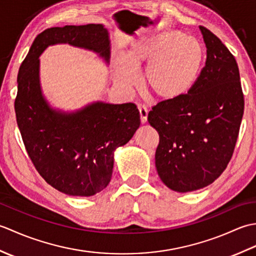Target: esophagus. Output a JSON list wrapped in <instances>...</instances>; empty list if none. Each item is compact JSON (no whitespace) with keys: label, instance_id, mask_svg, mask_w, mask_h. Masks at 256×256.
Returning a JSON list of instances; mask_svg holds the SVG:
<instances>
[{"label":"esophagus","instance_id":"34e87169","mask_svg":"<svg viewBox=\"0 0 256 256\" xmlns=\"http://www.w3.org/2000/svg\"><path fill=\"white\" fill-rule=\"evenodd\" d=\"M138 111H140V122L144 124V123H146V121H148V108H146L144 104H138Z\"/></svg>","mask_w":256,"mask_h":256}]
</instances>
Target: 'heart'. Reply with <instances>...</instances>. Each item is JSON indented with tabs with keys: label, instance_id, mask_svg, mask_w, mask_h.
<instances>
[{
	"label": "heart",
	"instance_id": "obj_1",
	"mask_svg": "<svg viewBox=\"0 0 256 256\" xmlns=\"http://www.w3.org/2000/svg\"><path fill=\"white\" fill-rule=\"evenodd\" d=\"M206 52L197 38L180 30L144 37L134 42L123 58L113 62V80L122 90L136 86V72L145 70L142 84L156 100L172 102L192 91L202 72Z\"/></svg>",
	"mask_w": 256,
	"mask_h": 256
}]
</instances>
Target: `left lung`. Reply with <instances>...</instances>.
Here are the masks:
<instances>
[{
    "label": "left lung",
    "instance_id": "8db88e82",
    "mask_svg": "<svg viewBox=\"0 0 256 256\" xmlns=\"http://www.w3.org/2000/svg\"><path fill=\"white\" fill-rule=\"evenodd\" d=\"M206 60L194 88L176 101L160 102L148 123L160 134L155 154L158 176L177 192L214 182L232 157L244 111L240 72L229 50L199 26Z\"/></svg>",
    "mask_w": 256,
    "mask_h": 256
}]
</instances>
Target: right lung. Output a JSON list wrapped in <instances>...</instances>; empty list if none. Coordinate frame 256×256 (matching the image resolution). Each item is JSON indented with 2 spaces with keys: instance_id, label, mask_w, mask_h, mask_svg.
<instances>
[{
  "instance_id": "obj_1",
  "label": "right lung",
  "mask_w": 256,
  "mask_h": 256,
  "mask_svg": "<svg viewBox=\"0 0 256 256\" xmlns=\"http://www.w3.org/2000/svg\"><path fill=\"white\" fill-rule=\"evenodd\" d=\"M56 44L84 48L110 62L111 42L104 25L47 28L35 38L20 67L16 120L27 153L40 176L60 192L90 197L110 182L114 152L140 128V112L131 102L96 101L72 112L52 108L42 90L40 56Z\"/></svg>"
}]
</instances>
